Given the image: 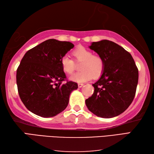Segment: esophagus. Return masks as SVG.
Instances as JSON below:
<instances>
[{
	"instance_id": "1",
	"label": "esophagus",
	"mask_w": 154,
	"mask_h": 154,
	"mask_svg": "<svg viewBox=\"0 0 154 154\" xmlns=\"http://www.w3.org/2000/svg\"><path fill=\"white\" fill-rule=\"evenodd\" d=\"M78 88H82V87L84 86V84H82V83H78Z\"/></svg>"
}]
</instances>
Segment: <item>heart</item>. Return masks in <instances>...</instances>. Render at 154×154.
Here are the masks:
<instances>
[{"mask_svg":"<svg viewBox=\"0 0 154 154\" xmlns=\"http://www.w3.org/2000/svg\"><path fill=\"white\" fill-rule=\"evenodd\" d=\"M73 55L77 61H82L80 69L82 70L70 76L69 79L76 82H85L94 78H98L102 74L104 68V61L100 56L94 55L92 51L79 46L73 52ZM62 70L65 73L70 74L74 70V62L67 56H64L60 60Z\"/></svg>","mask_w":154,"mask_h":154,"instance_id":"heart-1","label":"heart"}]
</instances>
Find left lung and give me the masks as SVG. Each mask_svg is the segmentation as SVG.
<instances>
[{
	"mask_svg": "<svg viewBox=\"0 0 154 154\" xmlns=\"http://www.w3.org/2000/svg\"><path fill=\"white\" fill-rule=\"evenodd\" d=\"M89 48L103 59L104 68L86 100L88 109L103 118L121 114L132 102L138 82V70L129 52L110 40L92 42Z\"/></svg>",
	"mask_w": 154,
	"mask_h": 154,
	"instance_id": "left-lung-1",
	"label": "left lung"
}]
</instances>
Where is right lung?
<instances>
[{
	"mask_svg": "<svg viewBox=\"0 0 154 154\" xmlns=\"http://www.w3.org/2000/svg\"><path fill=\"white\" fill-rule=\"evenodd\" d=\"M72 43L49 39L29 50L17 71L18 94L29 111L51 118L67 107L71 92L78 84L65 80L60 60L73 48Z\"/></svg>",
	"mask_w": 154,
	"mask_h": 154,
	"instance_id": "1",
	"label": "right lung"
}]
</instances>
